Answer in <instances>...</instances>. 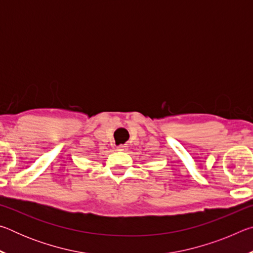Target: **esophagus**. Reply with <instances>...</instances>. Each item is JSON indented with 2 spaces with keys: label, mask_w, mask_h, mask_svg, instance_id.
<instances>
[{
  "label": "esophagus",
  "mask_w": 253,
  "mask_h": 253,
  "mask_svg": "<svg viewBox=\"0 0 253 253\" xmlns=\"http://www.w3.org/2000/svg\"><path fill=\"white\" fill-rule=\"evenodd\" d=\"M127 149H128L127 145H119V146H117V151L118 152H126Z\"/></svg>",
  "instance_id": "34e87169"
}]
</instances>
